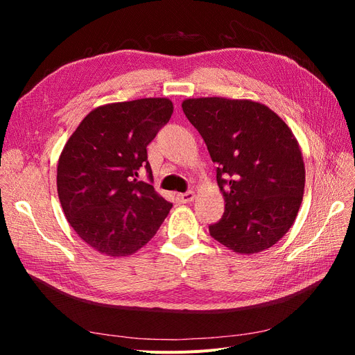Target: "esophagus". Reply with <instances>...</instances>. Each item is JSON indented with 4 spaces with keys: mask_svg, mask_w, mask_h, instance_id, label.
Here are the masks:
<instances>
[{
    "mask_svg": "<svg viewBox=\"0 0 355 355\" xmlns=\"http://www.w3.org/2000/svg\"><path fill=\"white\" fill-rule=\"evenodd\" d=\"M194 198H196V194L192 191H188V192H185V194H178V201L180 204L191 202V201H194Z\"/></svg>",
    "mask_w": 355,
    "mask_h": 355,
    "instance_id": "34e87169",
    "label": "esophagus"
}]
</instances>
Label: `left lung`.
Returning a JSON list of instances; mask_svg holds the SVG:
<instances>
[{
    "label": "left lung",
    "instance_id": "left-lung-1",
    "mask_svg": "<svg viewBox=\"0 0 355 355\" xmlns=\"http://www.w3.org/2000/svg\"><path fill=\"white\" fill-rule=\"evenodd\" d=\"M182 110L218 164L225 213L210 235L240 254L270 249L292 228L304 197L305 166L295 135L250 99L192 98Z\"/></svg>",
    "mask_w": 355,
    "mask_h": 355
}]
</instances>
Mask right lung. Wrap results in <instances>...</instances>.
Masks as SVG:
<instances>
[{
    "mask_svg": "<svg viewBox=\"0 0 355 355\" xmlns=\"http://www.w3.org/2000/svg\"><path fill=\"white\" fill-rule=\"evenodd\" d=\"M173 114L167 98L98 106L62 149L58 194L78 237L111 257L128 256L151 240L171 209L153 185L146 146Z\"/></svg>",
    "mask_w": 355,
    "mask_h": 355,
    "instance_id": "1",
    "label": "right lung"
}]
</instances>
